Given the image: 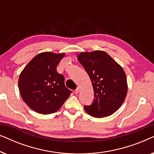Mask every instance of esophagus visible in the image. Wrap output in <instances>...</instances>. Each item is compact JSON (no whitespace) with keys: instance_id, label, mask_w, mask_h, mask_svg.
Masks as SVG:
<instances>
[{"instance_id":"1","label":"esophagus","mask_w":154,"mask_h":154,"mask_svg":"<svg viewBox=\"0 0 154 154\" xmlns=\"http://www.w3.org/2000/svg\"><path fill=\"white\" fill-rule=\"evenodd\" d=\"M79 91H80V87H77L76 89L75 90V93L78 94L79 92Z\"/></svg>"}]
</instances>
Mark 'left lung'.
Instances as JSON below:
<instances>
[{
  "label": "left lung",
  "mask_w": 154,
  "mask_h": 154,
  "mask_svg": "<svg viewBox=\"0 0 154 154\" xmlns=\"http://www.w3.org/2000/svg\"><path fill=\"white\" fill-rule=\"evenodd\" d=\"M78 60L91 80L94 100L84 109L92 117L112 115L123 104L128 92L127 78L124 70L106 52H81Z\"/></svg>",
  "instance_id": "1"
}]
</instances>
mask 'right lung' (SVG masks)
Masks as SVG:
<instances>
[{
    "mask_svg": "<svg viewBox=\"0 0 154 154\" xmlns=\"http://www.w3.org/2000/svg\"><path fill=\"white\" fill-rule=\"evenodd\" d=\"M65 53L44 52L35 56L24 67L18 85L22 100L29 108L50 114L61 108L71 91L64 85V77L57 71Z\"/></svg>",
    "mask_w": 154,
    "mask_h": 154,
    "instance_id": "1",
    "label": "right lung"
}]
</instances>
